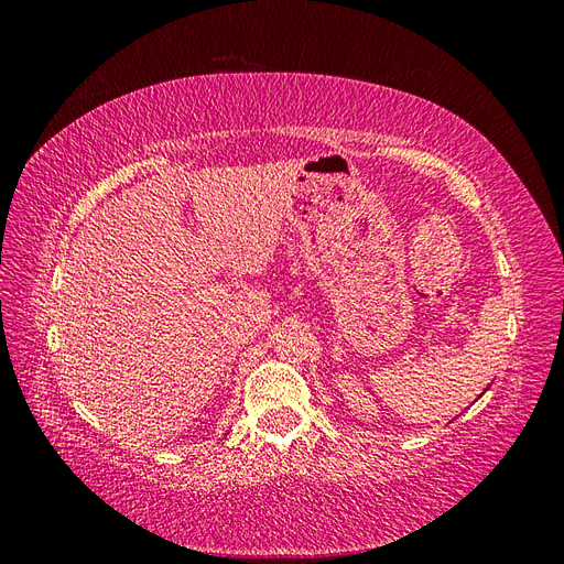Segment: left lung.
<instances>
[{
    "label": "left lung",
    "mask_w": 564,
    "mask_h": 564,
    "mask_svg": "<svg viewBox=\"0 0 564 564\" xmlns=\"http://www.w3.org/2000/svg\"><path fill=\"white\" fill-rule=\"evenodd\" d=\"M485 390H487V388H485Z\"/></svg>",
    "instance_id": "1"
}]
</instances>
